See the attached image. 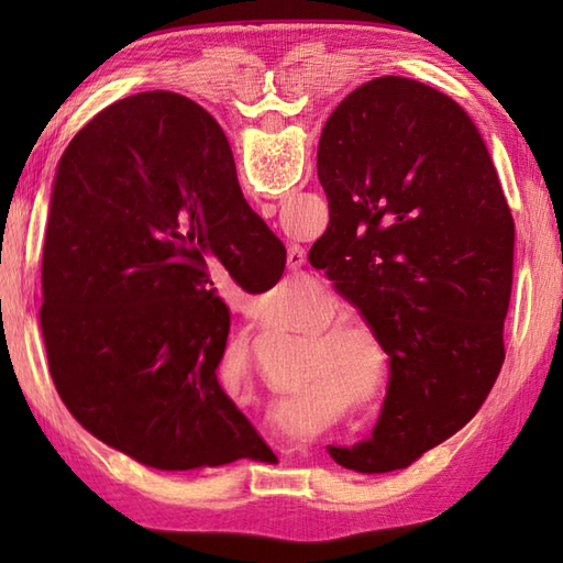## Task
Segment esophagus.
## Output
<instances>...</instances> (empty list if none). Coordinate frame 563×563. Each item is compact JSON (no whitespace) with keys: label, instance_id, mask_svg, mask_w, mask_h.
I'll return each mask as SVG.
<instances>
[{"label":"esophagus","instance_id":"esophagus-1","mask_svg":"<svg viewBox=\"0 0 563 563\" xmlns=\"http://www.w3.org/2000/svg\"><path fill=\"white\" fill-rule=\"evenodd\" d=\"M305 263H307L305 249H300V246H290V249H288V268H290L292 273H297V271H302Z\"/></svg>","mask_w":563,"mask_h":563}]
</instances>
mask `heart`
Returning <instances> with one entry per match:
<instances>
[{"label": "heart", "instance_id": "obj_1", "mask_svg": "<svg viewBox=\"0 0 563 563\" xmlns=\"http://www.w3.org/2000/svg\"><path fill=\"white\" fill-rule=\"evenodd\" d=\"M266 300L271 305L283 302L285 290H273ZM339 314L336 297L319 295L295 319V327L307 331L288 382L290 387L300 389V397L319 391L365 409L385 394L391 361L373 327L357 319H336Z\"/></svg>", "mask_w": 563, "mask_h": 563}]
</instances>
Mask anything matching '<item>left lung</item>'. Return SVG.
<instances>
[{
	"mask_svg": "<svg viewBox=\"0 0 563 563\" xmlns=\"http://www.w3.org/2000/svg\"><path fill=\"white\" fill-rule=\"evenodd\" d=\"M317 174L329 227L309 263L391 361L373 438L329 454L361 474L404 470L470 423L494 387L516 227L472 118L416 79L351 91L321 130Z\"/></svg>",
	"mask_w": 563,
	"mask_h": 563,
	"instance_id": "obj_1",
	"label": "left lung"
}]
</instances>
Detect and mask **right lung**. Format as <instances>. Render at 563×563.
<instances>
[{
	"mask_svg": "<svg viewBox=\"0 0 563 563\" xmlns=\"http://www.w3.org/2000/svg\"><path fill=\"white\" fill-rule=\"evenodd\" d=\"M214 258L246 292L285 271L218 121L174 91L93 115L53 181L43 343L77 423L159 472L273 454L218 382L230 307L212 288Z\"/></svg>",
	"mask_w": 563,
	"mask_h": 563,
	"instance_id": "right-lung-1",
	"label": "right lung"
}]
</instances>
